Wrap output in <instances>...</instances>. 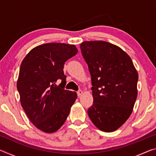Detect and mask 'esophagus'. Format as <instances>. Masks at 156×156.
Listing matches in <instances>:
<instances>
[{
	"label": "esophagus",
	"instance_id": "esophagus-1",
	"mask_svg": "<svg viewBox=\"0 0 156 156\" xmlns=\"http://www.w3.org/2000/svg\"><path fill=\"white\" fill-rule=\"evenodd\" d=\"M77 94H78V96H80L82 94H83V91L82 90H79L77 91Z\"/></svg>",
	"mask_w": 156,
	"mask_h": 156
}]
</instances>
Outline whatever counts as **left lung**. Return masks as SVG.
Wrapping results in <instances>:
<instances>
[{
    "instance_id": "8db88e82",
    "label": "left lung",
    "mask_w": 156,
    "mask_h": 156,
    "mask_svg": "<svg viewBox=\"0 0 156 156\" xmlns=\"http://www.w3.org/2000/svg\"><path fill=\"white\" fill-rule=\"evenodd\" d=\"M80 47L91 77L94 102L87 111L89 117L100 130L114 131L133 111L138 72L129 55L112 43L84 41Z\"/></svg>"
}]
</instances>
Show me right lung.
Masks as SVG:
<instances>
[{
  "instance_id": "right-lung-1",
  "label": "right lung",
  "mask_w": 156,
  "mask_h": 156,
  "mask_svg": "<svg viewBox=\"0 0 156 156\" xmlns=\"http://www.w3.org/2000/svg\"><path fill=\"white\" fill-rule=\"evenodd\" d=\"M73 44L46 43L31 49L20 65L17 89L30 121L45 133L61 127L77 94L65 89V62L77 54ZM58 81H61L57 86Z\"/></svg>"
}]
</instances>
